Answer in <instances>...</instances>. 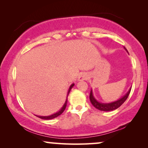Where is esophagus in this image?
I'll return each instance as SVG.
<instances>
[{
    "mask_svg": "<svg viewBox=\"0 0 148 148\" xmlns=\"http://www.w3.org/2000/svg\"><path fill=\"white\" fill-rule=\"evenodd\" d=\"M89 79L88 74H87L86 73H83L79 75L78 78L79 81H83V80H88Z\"/></svg>",
    "mask_w": 148,
    "mask_h": 148,
    "instance_id": "1",
    "label": "esophagus"
}]
</instances>
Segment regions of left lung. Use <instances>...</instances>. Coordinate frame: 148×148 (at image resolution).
<instances>
[{
    "instance_id": "1",
    "label": "left lung",
    "mask_w": 148,
    "mask_h": 148,
    "mask_svg": "<svg viewBox=\"0 0 148 148\" xmlns=\"http://www.w3.org/2000/svg\"><path fill=\"white\" fill-rule=\"evenodd\" d=\"M124 48L125 50H127L125 48V47H124ZM131 88L129 89V90L128 91V92L124 96H123L122 98H121L119 100L115 101V102H110V103H100L97 101L95 98L93 96V93H92V90H91L90 92V102L92 103L93 106H94L95 108L98 109V110H102V111H111V110H114L115 109H117L118 108H119L121 105H122L123 103L125 102V100H127V98H128L129 94H130Z\"/></svg>"
}]
</instances>
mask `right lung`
I'll use <instances>...</instances> for the list:
<instances>
[{
  "instance_id": "right-lung-1",
  "label": "right lung",
  "mask_w": 148,
  "mask_h": 148,
  "mask_svg": "<svg viewBox=\"0 0 148 148\" xmlns=\"http://www.w3.org/2000/svg\"><path fill=\"white\" fill-rule=\"evenodd\" d=\"M74 85H75L74 84H73L71 85V86L69 87V89L68 93H67V97H68L69 94L71 90L73 87L74 86ZM67 97H66V101H65V102H64L63 106L62 107L61 109H60V110L59 111H58V112H56L55 114H52V115H50V116H38V115H36V116L39 117V118L42 119H45V120H48V119H54V118H56V117L58 116H59V115L61 114L62 113L64 112V110H65V108H66V103H67Z\"/></svg>"
}]
</instances>
